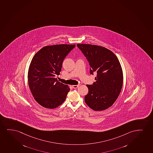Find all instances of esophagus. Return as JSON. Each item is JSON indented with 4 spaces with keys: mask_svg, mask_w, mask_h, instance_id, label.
<instances>
[{
    "mask_svg": "<svg viewBox=\"0 0 153 153\" xmlns=\"http://www.w3.org/2000/svg\"><path fill=\"white\" fill-rule=\"evenodd\" d=\"M80 85V84H79V85H73V87L74 88H75V89H76V88H77L79 85Z\"/></svg>",
    "mask_w": 153,
    "mask_h": 153,
    "instance_id": "1",
    "label": "esophagus"
}]
</instances>
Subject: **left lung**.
Listing matches in <instances>:
<instances>
[{"label":"left lung","instance_id":"obj_1","mask_svg":"<svg viewBox=\"0 0 153 153\" xmlns=\"http://www.w3.org/2000/svg\"><path fill=\"white\" fill-rule=\"evenodd\" d=\"M89 63L90 74H97L96 82L87 85L89 89L85 97V103L95 111L106 109L113 105L121 92L123 72L117 56L102 46L77 44Z\"/></svg>","mask_w":153,"mask_h":153}]
</instances>
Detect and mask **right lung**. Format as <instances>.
I'll list each match as a JSON object with an SVG mask.
<instances>
[{
	"mask_svg": "<svg viewBox=\"0 0 153 153\" xmlns=\"http://www.w3.org/2000/svg\"><path fill=\"white\" fill-rule=\"evenodd\" d=\"M75 47L66 44L45 46L32 59L28 71V85L34 99L42 106L53 109L65 100L70 87L54 77L60 75L64 59Z\"/></svg>",
	"mask_w": 153,
	"mask_h": 153,
	"instance_id": "1",
	"label": "right lung"
}]
</instances>
